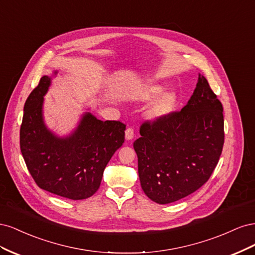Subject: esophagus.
<instances>
[{
  "label": "esophagus",
  "mask_w": 255,
  "mask_h": 255,
  "mask_svg": "<svg viewBox=\"0 0 255 255\" xmlns=\"http://www.w3.org/2000/svg\"><path fill=\"white\" fill-rule=\"evenodd\" d=\"M133 137H134V129H133L132 128H128L127 130H126V138H127V140L133 139Z\"/></svg>",
  "instance_id": "1"
}]
</instances>
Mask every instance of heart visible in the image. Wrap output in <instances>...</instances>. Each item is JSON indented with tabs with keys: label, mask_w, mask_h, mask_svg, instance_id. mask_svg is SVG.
Wrapping results in <instances>:
<instances>
[{
	"label": "heart",
	"mask_w": 255,
	"mask_h": 255,
	"mask_svg": "<svg viewBox=\"0 0 255 255\" xmlns=\"http://www.w3.org/2000/svg\"><path fill=\"white\" fill-rule=\"evenodd\" d=\"M137 95L143 101L154 99L145 113L146 117L153 121L165 119L170 116L175 111L179 102V98L174 90H165L164 85L157 82L145 83L138 90Z\"/></svg>",
	"instance_id": "1"
}]
</instances>
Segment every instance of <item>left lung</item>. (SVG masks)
I'll return each mask as SVG.
<instances>
[{
  "label": "left lung",
  "mask_w": 255,
  "mask_h": 255,
  "mask_svg": "<svg viewBox=\"0 0 255 255\" xmlns=\"http://www.w3.org/2000/svg\"><path fill=\"white\" fill-rule=\"evenodd\" d=\"M223 109L203 75L180 112L146 121L134 141L141 188L168 204L195 192L210 179L225 142Z\"/></svg>",
  "instance_id": "1"
}]
</instances>
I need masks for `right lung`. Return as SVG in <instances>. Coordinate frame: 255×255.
Wrapping results in <instances>:
<instances>
[{
  "instance_id": "obj_1",
  "label": "right lung",
  "mask_w": 255,
  "mask_h": 255,
  "mask_svg": "<svg viewBox=\"0 0 255 255\" xmlns=\"http://www.w3.org/2000/svg\"><path fill=\"white\" fill-rule=\"evenodd\" d=\"M51 81L42 76L24 104L21 153L41 189L71 200L87 199L99 189L106 165L125 142L126 125L99 120L86 112L71 134L57 136L43 119V97Z\"/></svg>"
}]
</instances>
